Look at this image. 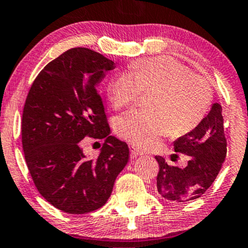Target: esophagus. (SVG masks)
<instances>
[{
  "label": "esophagus",
  "mask_w": 248,
  "mask_h": 248,
  "mask_svg": "<svg viewBox=\"0 0 248 248\" xmlns=\"http://www.w3.org/2000/svg\"><path fill=\"white\" fill-rule=\"evenodd\" d=\"M142 155L143 153H141L139 149H136L135 147H130V156H132V158H136L139 156H142Z\"/></svg>",
  "instance_id": "esophagus-1"
}]
</instances>
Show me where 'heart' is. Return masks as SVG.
Masks as SVG:
<instances>
[{"mask_svg":"<svg viewBox=\"0 0 248 248\" xmlns=\"http://www.w3.org/2000/svg\"><path fill=\"white\" fill-rule=\"evenodd\" d=\"M151 109H132L115 121L118 133L137 148L147 149L170 134L184 135L204 118L211 104V89L187 65L171 56L137 60L108 84L114 108L132 105L143 91Z\"/></svg>","mask_w":248,"mask_h":248,"instance_id":"heart-1","label":"heart"}]
</instances>
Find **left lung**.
Returning <instances> with one entry per match:
<instances>
[{"label": "left lung", "instance_id": "obj_1", "mask_svg": "<svg viewBox=\"0 0 248 248\" xmlns=\"http://www.w3.org/2000/svg\"><path fill=\"white\" fill-rule=\"evenodd\" d=\"M175 153L189 157L186 168L171 166L163 157L159 164L157 190L172 202H188L201 198L216 179L226 157V139L222 106L215 103L210 112L192 132L173 142Z\"/></svg>", "mask_w": 248, "mask_h": 248}]
</instances>
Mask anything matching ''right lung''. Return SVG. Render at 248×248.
<instances>
[{"label": "right lung", "instance_id": "obj_1", "mask_svg": "<svg viewBox=\"0 0 248 248\" xmlns=\"http://www.w3.org/2000/svg\"><path fill=\"white\" fill-rule=\"evenodd\" d=\"M112 60L76 47L50 61L35 77L23 109L22 144L38 192L58 209L86 214L111 196L129 159V148L109 135L97 85ZM105 138L100 156L82 154V139Z\"/></svg>", "mask_w": 248, "mask_h": 248}]
</instances>
